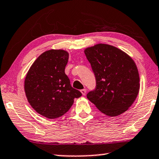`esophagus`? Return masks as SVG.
Returning <instances> with one entry per match:
<instances>
[{"mask_svg":"<svg viewBox=\"0 0 159 159\" xmlns=\"http://www.w3.org/2000/svg\"><path fill=\"white\" fill-rule=\"evenodd\" d=\"M80 92H81V93L84 95L86 94V89H82V90H80Z\"/></svg>","mask_w":159,"mask_h":159,"instance_id":"esophagus-1","label":"esophagus"}]
</instances>
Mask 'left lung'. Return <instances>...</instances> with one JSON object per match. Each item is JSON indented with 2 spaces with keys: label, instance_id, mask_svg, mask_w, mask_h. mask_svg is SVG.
<instances>
[{
  "label": "left lung",
  "instance_id": "1",
  "mask_svg": "<svg viewBox=\"0 0 159 159\" xmlns=\"http://www.w3.org/2000/svg\"><path fill=\"white\" fill-rule=\"evenodd\" d=\"M96 76V88L87 98L111 117L131 107L140 89L139 70L126 53L108 44L98 43L84 50Z\"/></svg>",
  "mask_w": 159,
  "mask_h": 159
}]
</instances>
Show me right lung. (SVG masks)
Returning a JSON list of instances; mask_svg holds the SVG:
<instances>
[{
    "label": "right lung",
    "instance_id": "1",
    "mask_svg": "<svg viewBox=\"0 0 159 159\" xmlns=\"http://www.w3.org/2000/svg\"><path fill=\"white\" fill-rule=\"evenodd\" d=\"M69 53L51 49L38 57L28 70L24 90L28 103L38 113L53 119L70 109L82 93L70 86L65 73Z\"/></svg>",
    "mask_w": 159,
    "mask_h": 159
}]
</instances>
